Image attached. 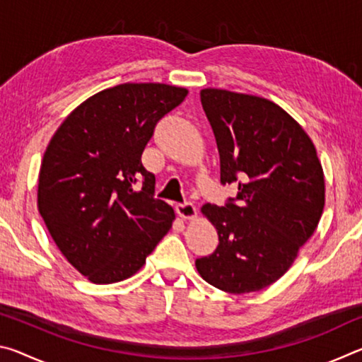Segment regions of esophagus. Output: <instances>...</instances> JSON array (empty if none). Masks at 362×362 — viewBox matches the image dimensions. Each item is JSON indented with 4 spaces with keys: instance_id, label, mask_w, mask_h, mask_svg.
<instances>
[{
    "instance_id": "esophagus-1",
    "label": "esophagus",
    "mask_w": 362,
    "mask_h": 362,
    "mask_svg": "<svg viewBox=\"0 0 362 362\" xmlns=\"http://www.w3.org/2000/svg\"><path fill=\"white\" fill-rule=\"evenodd\" d=\"M177 214H179V217H182L183 220H193L196 217V207L192 203H183V204H177L175 207Z\"/></svg>"
}]
</instances>
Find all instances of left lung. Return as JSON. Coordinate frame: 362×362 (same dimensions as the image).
Masks as SVG:
<instances>
[{"label": "left lung", "mask_w": 362, "mask_h": 362, "mask_svg": "<svg viewBox=\"0 0 362 362\" xmlns=\"http://www.w3.org/2000/svg\"><path fill=\"white\" fill-rule=\"evenodd\" d=\"M201 103L216 136L220 182L238 203L204 204L216 252L194 262L206 283L230 293L265 289L297 259L322 216L326 183L303 127L263 97L206 88Z\"/></svg>", "instance_id": "1"}]
</instances>
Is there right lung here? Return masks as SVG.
Masks as SVG:
<instances>
[{
  "mask_svg": "<svg viewBox=\"0 0 362 362\" xmlns=\"http://www.w3.org/2000/svg\"><path fill=\"white\" fill-rule=\"evenodd\" d=\"M187 94L163 83L118 84L86 99L54 132L40 168L38 211L90 283L134 276L173 228L174 209L153 198L155 175L142 153L156 122Z\"/></svg>",
  "mask_w": 362,
  "mask_h": 362,
  "instance_id": "1",
  "label": "right lung"
}]
</instances>
